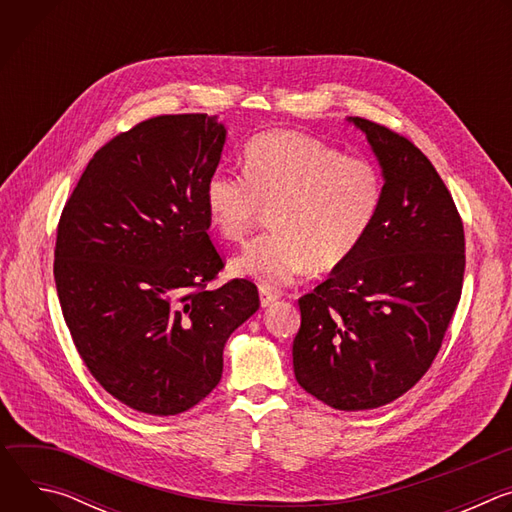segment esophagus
I'll return each mask as SVG.
<instances>
[{"mask_svg":"<svg viewBox=\"0 0 512 512\" xmlns=\"http://www.w3.org/2000/svg\"><path fill=\"white\" fill-rule=\"evenodd\" d=\"M259 298H261V306L267 308L269 304H273V302L279 298V291L273 289V287L261 285V287H259Z\"/></svg>","mask_w":512,"mask_h":512,"instance_id":"34e87169","label":"esophagus"}]
</instances>
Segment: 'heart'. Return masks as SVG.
Returning <instances> with one entry per match:
<instances>
[{"label":"heart","instance_id":"heart-1","mask_svg":"<svg viewBox=\"0 0 512 512\" xmlns=\"http://www.w3.org/2000/svg\"><path fill=\"white\" fill-rule=\"evenodd\" d=\"M243 158L245 174L214 170L204 184L208 218L225 241H245L269 210L273 231L235 257V273L279 287L308 267H340L369 235L383 200L373 162L281 129L255 135Z\"/></svg>","mask_w":512,"mask_h":512}]
</instances>
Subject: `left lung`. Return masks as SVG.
Wrapping results in <instances>:
<instances>
[{
	"instance_id": "8db88e82",
	"label": "left lung",
	"mask_w": 512,
	"mask_h": 512,
	"mask_svg": "<svg viewBox=\"0 0 512 512\" xmlns=\"http://www.w3.org/2000/svg\"><path fill=\"white\" fill-rule=\"evenodd\" d=\"M383 168V200L354 255L298 300L294 373L338 411L407 393L442 348L462 296L466 241L440 174L405 135L350 117Z\"/></svg>"
}]
</instances>
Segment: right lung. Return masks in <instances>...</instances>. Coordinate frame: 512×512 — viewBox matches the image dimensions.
I'll return each mask as SVG.
<instances>
[{
	"label": "right lung",
	"mask_w": 512,
	"mask_h": 512,
	"mask_svg": "<svg viewBox=\"0 0 512 512\" xmlns=\"http://www.w3.org/2000/svg\"><path fill=\"white\" fill-rule=\"evenodd\" d=\"M225 137L206 113L145 119L97 150L60 214L54 279L72 342L141 413L200 403L223 377L225 342L259 310L249 279L206 289L225 267L204 204Z\"/></svg>",
	"instance_id": "right-lung-1"
}]
</instances>
